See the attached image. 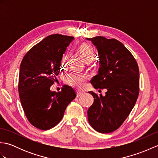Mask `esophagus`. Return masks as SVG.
Here are the masks:
<instances>
[{"label": "esophagus", "instance_id": "esophagus-1", "mask_svg": "<svg viewBox=\"0 0 158 158\" xmlns=\"http://www.w3.org/2000/svg\"><path fill=\"white\" fill-rule=\"evenodd\" d=\"M83 92L81 91H79V90H77V96L79 97V96H81V95H83Z\"/></svg>", "mask_w": 158, "mask_h": 158}]
</instances>
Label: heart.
Wrapping results in <instances>:
<instances>
[{"label":"heart","instance_id":"1","mask_svg":"<svg viewBox=\"0 0 158 158\" xmlns=\"http://www.w3.org/2000/svg\"><path fill=\"white\" fill-rule=\"evenodd\" d=\"M79 53L83 60L87 63L92 62L95 57L94 50L91 46L88 45H83L79 48ZM69 58V54H66L63 58V62L66 63ZM89 76L86 73H70L66 77V82L69 85L75 87V88H81L85 85L88 81Z\"/></svg>","mask_w":158,"mask_h":158}]
</instances>
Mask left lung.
Instances as JSON below:
<instances>
[{"mask_svg": "<svg viewBox=\"0 0 158 158\" xmlns=\"http://www.w3.org/2000/svg\"><path fill=\"white\" fill-rule=\"evenodd\" d=\"M98 51V74L91 83L106 88V95L89 92L94 100L88 110L90 125L97 132L110 133L118 129L135 106L139 94V69L136 59L115 39H88Z\"/></svg>", "mask_w": 158, "mask_h": 158, "instance_id": "left-lung-1", "label": "left lung"}]
</instances>
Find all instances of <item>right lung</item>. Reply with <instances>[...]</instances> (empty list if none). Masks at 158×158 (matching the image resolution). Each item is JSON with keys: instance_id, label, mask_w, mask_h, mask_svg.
<instances>
[{"instance_id": "1", "label": "right lung", "mask_w": 158, "mask_h": 158, "mask_svg": "<svg viewBox=\"0 0 158 158\" xmlns=\"http://www.w3.org/2000/svg\"><path fill=\"white\" fill-rule=\"evenodd\" d=\"M73 39L60 34L47 36L26 53L20 64V101L29 122L39 130L56 126L76 97L75 90L66 85L60 92L50 91L60 72L63 54Z\"/></svg>"}]
</instances>
